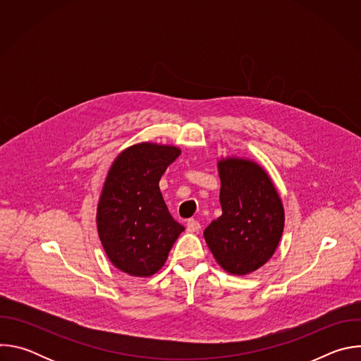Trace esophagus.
<instances>
[{
	"mask_svg": "<svg viewBox=\"0 0 361 361\" xmlns=\"http://www.w3.org/2000/svg\"><path fill=\"white\" fill-rule=\"evenodd\" d=\"M200 228H201V226H200V223L197 220L191 219V220L187 221V230L190 233H197V231H200Z\"/></svg>",
	"mask_w": 361,
	"mask_h": 361,
	"instance_id": "esophagus-1",
	"label": "esophagus"
}]
</instances>
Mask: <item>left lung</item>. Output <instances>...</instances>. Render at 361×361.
<instances>
[{"mask_svg": "<svg viewBox=\"0 0 361 361\" xmlns=\"http://www.w3.org/2000/svg\"><path fill=\"white\" fill-rule=\"evenodd\" d=\"M219 173L223 214L204 230V238L227 273L244 276L274 254L284 228L283 204L259 164L227 159Z\"/></svg>", "mask_w": 361, "mask_h": 361, "instance_id": "8db88e82", "label": "left lung"}]
</instances>
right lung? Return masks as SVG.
<instances>
[{
	"label": "right lung",
	"instance_id": "right-lung-1",
	"mask_svg": "<svg viewBox=\"0 0 361 361\" xmlns=\"http://www.w3.org/2000/svg\"><path fill=\"white\" fill-rule=\"evenodd\" d=\"M178 156L177 147L141 142L123 151L109 171L97 210L98 235L110 262L130 276L157 273L184 231L159 187Z\"/></svg>",
	"mask_w": 361,
	"mask_h": 361
}]
</instances>
